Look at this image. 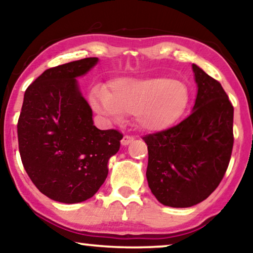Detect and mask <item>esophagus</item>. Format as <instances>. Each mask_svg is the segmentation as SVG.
<instances>
[{
    "instance_id": "obj_1",
    "label": "esophagus",
    "mask_w": 253,
    "mask_h": 253,
    "mask_svg": "<svg viewBox=\"0 0 253 253\" xmlns=\"http://www.w3.org/2000/svg\"><path fill=\"white\" fill-rule=\"evenodd\" d=\"M132 140H133V137H131V136H124V137L122 138V140H121V144H122L123 146H127V145H129Z\"/></svg>"
}]
</instances>
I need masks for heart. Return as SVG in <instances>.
<instances>
[{"mask_svg": "<svg viewBox=\"0 0 253 253\" xmlns=\"http://www.w3.org/2000/svg\"><path fill=\"white\" fill-rule=\"evenodd\" d=\"M191 94L185 83L168 77H121L110 82L109 92L96 87L89 95L92 108L113 121L132 113L139 127L158 132L184 116Z\"/></svg>", "mask_w": 253, "mask_h": 253, "instance_id": "heart-1", "label": "heart"}]
</instances>
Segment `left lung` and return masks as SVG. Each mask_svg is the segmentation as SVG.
<instances>
[{"label":"left lung","mask_w":253,"mask_h":253,"mask_svg":"<svg viewBox=\"0 0 253 253\" xmlns=\"http://www.w3.org/2000/svg\"><path fill=\"white\" fill-rule=\"evenodd\" d=\"M197 96L188 119L145 136L146 178L162 205L191 207L205 200L223 178L233 151L234 107L222 86L192 64Z\"/></svg>","instance_id":"obj_1"}]
</instances>
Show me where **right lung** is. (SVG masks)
<instances>
[{
    "label": "right lung",
    "instance_id": "right-lung-1",
    "mask_svg": "<svg viewBox=\"0 0 253 253\" xmlns=\"http://www.w3.org/2000/svg\"><path fill=\"white\" fill-rule=\"evenodd\" d=\"M98 62L88 57L48 69L24 94L17 126L20 158L34 185L55 202L94 196L120 150L122 133L94 126L77 81Z\"/></svg>",
    "mask_w": 253,
    "mask_h": 253
}]
</instances>
